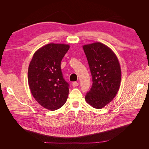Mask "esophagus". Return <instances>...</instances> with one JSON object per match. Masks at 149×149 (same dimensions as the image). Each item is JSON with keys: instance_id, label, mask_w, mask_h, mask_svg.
<instances>
[{"instance_id": "obj_1", "label": "esophagus", "mask_w": 149, "mask_h": 149, "mask_svg": "<svg viewBox=\"0 0 149 149\" xmlns=\"http://www.w3.org/2000/svg\"><path fill=\"white\" fill-rule=\"evenodd\" d=\"M72 85H73V87H76V86H78L79 85V83H78V82L74 81V82L73 83V84H72Z\"/></svg>"}]
</instances>
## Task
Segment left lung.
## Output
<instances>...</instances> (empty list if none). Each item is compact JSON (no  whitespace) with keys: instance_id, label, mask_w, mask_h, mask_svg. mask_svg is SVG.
Segmentation results:
<instances>
[{"instance_id":"1","label":"left lung","mask_w":149,"mask_h":149,"mask_svg":"<svg viewBox=\"0 0 149 149\" xmlns=\"http://www.w3.org/2000/svg\"><path fill=\"white\" fill-rule=\"evenodd\" d=\"M83 49L93 81L85 100L92 107L101 109L113 100L119 91L121 80L119 62L114 53L101 43L86 45Z\"/></svg>"}]
</instances>
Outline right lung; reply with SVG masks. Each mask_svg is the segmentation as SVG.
<instances>
[{
  "label": "right lung",
  "mask_w": 149,
  "mask_h": 149,
  "mask_svg": "<svg viewBox=\"0 0 149 149\" xmlns=\"http://www.w3.org/2000/svg\"><path fill=\"white\" fill-rule=\"evenodd\" d=\"M70 46L49 43L36 52L28 70V82L31 94L40 105L55 111L66 102L69 83L65 80L61 62Z\"/></svg>",
  "instance_id": "1"
}]
</instances>
